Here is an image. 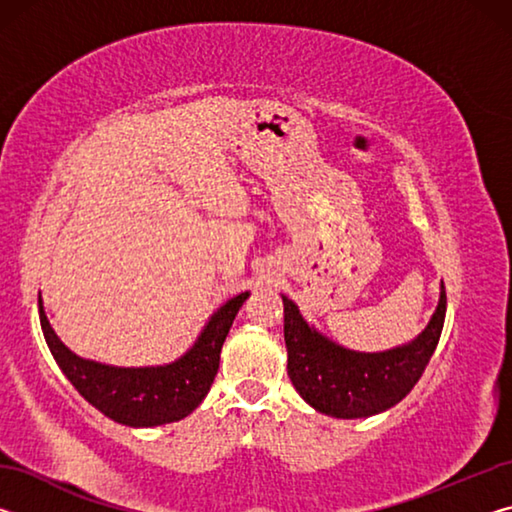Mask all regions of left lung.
<instances>
[{
	"label": "left lung",
	"mask_w": 512,
	"mask_h": 512,
	"mask_svg": "<svg viewBox=\"0 0 512 512\" xmlns=\"http://www.w3.org/2000/svg\"><path fill=\"white\" fill-rule=\"evenodd\" d=\"M282 302L291 384L316 411L343 420L377 415L411 393L440 341L447 311V293L440 287L429 325L411 343L384 352H357L311 327L296 302L287 296Z\"/></svg>",
	"instance_id": "left-lung-1"
}]
</instances>
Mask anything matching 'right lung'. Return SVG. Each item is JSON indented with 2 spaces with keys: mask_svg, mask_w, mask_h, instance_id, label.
Listing matches in <instances>:
<instances>
[{
  "mask_svg": "<svg viewBox=\"0 0 512 512\" xmlns=\"http://www.w3.org/2000/svg\"><path fill=\"white\" fill-rule=\"evenodd\" d=\"M248 291L230 298L216 309L183 357L164 366L117 368L83 359L58 339L40 307V325L45 341L60 370L72 386L110 420L126 427H158L187 418L205 400L219 370L221 348L232 320L244 305Z\"/></svg>",
  "mask_w": 512,
  "mask_h": 512,
  "instance_id": "1",
  "label": "right lung"
}]
</instances>
